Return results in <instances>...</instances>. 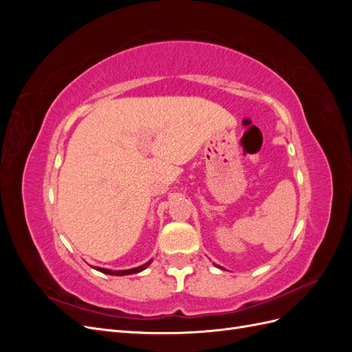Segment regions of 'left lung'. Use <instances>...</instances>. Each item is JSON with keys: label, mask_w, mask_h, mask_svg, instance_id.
<instances>
[{"label": "left lung", "mask_w": 352, "mask_h": 352, "mask_svg": "<svg viewBox=\"0 0 352 352\" xmlns=\"http://www.w3.org/2000/svg\"><path fill=\"white\" fill-rule=\"evenodd\" d=\"M214 265H216V267H217V269H221V270H225V269H223V267H221V265H217V264H214Z\"/></svg>", "instance_id": "obj_1"}]
</instances>
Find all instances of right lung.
Listing matches in <instances>:
<instances>
[{"mask_svg": "<svg viewBox=\"0 0 352 352\" xmlns=\"http://www.w3.org/2000/svg\"><path fill=\"white\" fill-rule=\"evenodd\" d=\"M153 260H150L148 263L140 265V267H133V269H129V270H110V269H102V267H95L98 272L101 273H105V274H111V276H124V274H135V273H140L142 270H145L148 265L151 264Z\"/></svg>", "mask_w": 352, "mask_h": 352, "instance_id": "1", "label": "right lung"}]
</instances>
